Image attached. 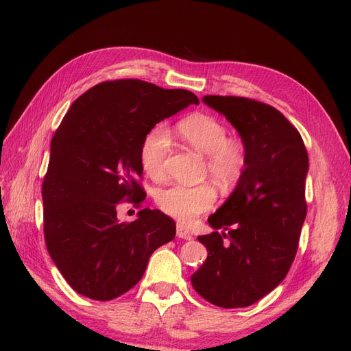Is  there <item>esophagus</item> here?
Here are the masks:
<instances>
[{
	"instance_id": "1",
	"label": "esophagus",
	"mask_w": 351,
	"mask_h": 351,
	"mask_svg": "<svg viewBox=\"0 0 351 351\" xmlns=\"http://www.w3.org/2000/svg\"><path fill=\"white\" fill-rule=\"evenodd\" d=\"M176 237H178V238H182V240H191V238H193L190 230L185 229V228L181 225V223L176 226Z\"/></svg>"
}]
</instances>
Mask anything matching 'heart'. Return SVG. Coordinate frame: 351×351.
I'll return each instance as SVG.
<instances>
[{
  "instance_id": "heart-1",
  "label": "heart",
  "mask_w": 351,
  "mask_h": 351,
  "mask_svg": "<svg viewBox=\"0 0 351 351\" xmlns=\"http://www.w3.org/2000/svg\"><path fill=\"white\" fill-rule=\"evenodd\" d=\"M178 131L190 146L206 155V171L215 182L230 187L241 180L247 166V147L243 140L228 137L226 125L220 119L206 113L190 114L178 123ZM170 149L169 130L162 125L154 126L140 149L141 166L152 180L161 181L166 176ZM214 202L215 190L210 184H175L156 195L160 210L184 223L210 210Z\"/></svg>"
}]
</instances>
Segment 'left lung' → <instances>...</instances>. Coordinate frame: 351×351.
Listing matches in <instances>:
<instances>
[{"instance_id":"8db88e82","label":"left lung","mask_w":351,"mask_h":351,"mask_svg":"<svg viewBox=\"0 0 351 351\" xmlns=\"http://www.w3.org/2000/svg\"><path fill=\"white\" fill-rule=\"evenodd\" d=\"M247 147V166L232 195L200 235L208 258L191 276L199 295L220 308H245L285 279L306 219L308 152L279 110L240 96L208 95Z\"/></svg>"}]
</instances>
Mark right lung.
Masks as SVG:
<instances>
[{"label": "right lung", "mask_w": 351, "mask_h": 351, "mask_svg": "<svg viewBox=\"0 0 351 351\" xmlns=\"http://www.w3.org/2000/svg\"><path fill=\"white\" fill-rule=\"evenodd\" d=\"M199 104L184 88L166 90L141 80L104 81L72 104L51 141L42 184L48 253L78 294L107 302L130 291L176 225L158 210L117 220L121 200L146 197L140 149L154 126Z\"/></svg>", "instance_id": "1"}]
</instances>
